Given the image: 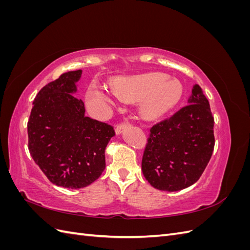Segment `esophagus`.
<instances>
[{"instance_id": "obj_1", "label": "esophagus", "mask_w": 250, "mask_h": 250, "mask_svg": "<svg viewBox=\"0 0 250 250\" xmlns=\"http://www.w3.org/2000/svg\"><path fill=\"white\" fill-rule=\"evenodd\" d=\"M129 126H130V124H128V123H122V124H120V125L117 126V128H116V134H117V135L122 134V133L124 132V130L126 129V128L129 127Z\"/></svg>"}]
</instances>
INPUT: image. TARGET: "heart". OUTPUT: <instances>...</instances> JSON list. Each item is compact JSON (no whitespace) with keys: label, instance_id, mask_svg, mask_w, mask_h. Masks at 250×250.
<instances>
[{"label":"heart","instance_id":"heart-1","mask_svg":"<svg viewBox=\"0 0 250 250\" xmlns=\"http://www.w3.org/2000/svg\"><path fill=\"white\" fill-rule=\"evenodd\" d=\"M116 94L123 99L140 102L141 115L148 120L161 118L170 111L183 97L184 87L177 79L169 78L162 73L137 75L119 82ZM87 101L98 107L115 106L118 98L98 84L87 90Z\"/></svg>","mask_w":250,"mask_h":250}]
</instances>
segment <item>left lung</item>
<instances>
[{"label": "left lung", "mask_w": 250, "mask_h": 250, "mask_svg": "<svg viewBox=\"0 0 250 250\" xmlns=\"http://www.w3.org/2000/svg\"><path fill=\"white\" fill-rule=\"evenodd\" d=\"M214 146V118L196 84L187 106L150 129L142 161L144 176L157 190H184L200 178Z\"/></svg>", "instance_id": "1"}]
</instances>
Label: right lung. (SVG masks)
Wrapping results in <instances>:
<instances>
[{
  "label": "right lung",
  "mask_w": 250,
  "mask_h": 250,
  "mask_svg": "<svg viewBox=\"0 0 250 250\" xmlns=\"http://www.w3.org/2000/svg\"><path fill=\"white\" fill-rule=\"evenodd\" d=\"M82 70L62 74L36 95L28 122L29 151L51 183L67 188L93 184L105 169L115 130L85 116L77 98Z\"/></svg>",
  "instance_id": "right-lung-1"
}]
</instances>
